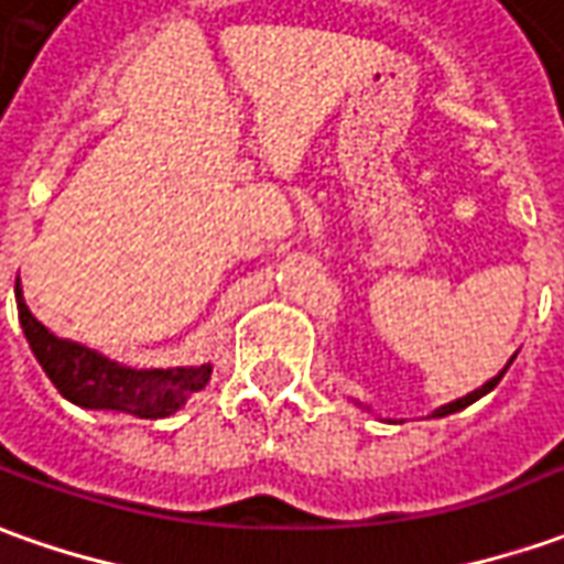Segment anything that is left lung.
<instances>
[{"label": "left lung", "instance_id": "1", "mask_svg": "<svg viewBox=\"0 0 564 564\" xmlns=\"http://www.w3.org/2000/svg\"><path fill=\"white\" fill-rule=\"evenodd\" d=\"M512 361H516V355L509 358V364H512ZM509 364H507V367H503V370H500V373H497V377L488 379V382H485L481 389H475V392L463 394V398H457V401H451V404H442V408H435V411H432V416H447V413H457V411H463V408H469V404H475L478 398H485V394L491 392L494 386H497V382L503 379V373H507V370H509Z\"/></svg>", "mask_w": 564, "mask_h": 564}]
</instances>
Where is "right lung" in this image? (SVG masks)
<instances>
[{
  "instance_id": "1",
  "label": "right lung",
  "mask_w": 564,
  "mask_h": 564,
  "mask_svg": "<svg viewBox=\"0 0 564 564\" xmlns=\"http://www.w3.org/2000/svg\"><path fill=\"white\" fill-rule=\"evenodd\" d=\"M14 299H18V317H21V330L30 343V351L42 364L45 377L55 382L57 392L76 408L132 413L141 420H163L182 411L187 398L206 389V382L213 377V364L138 370V367L110 361L101 351L79 346L73 339H61L48 327H42L26 308L21 278L14 283Z\"/></svg>"
}]
</instances>
